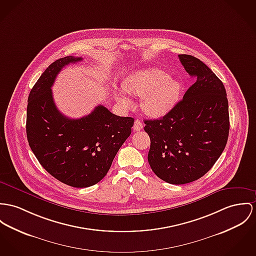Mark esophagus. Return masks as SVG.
Wrapping results in <instances>:
<instances>
[{"instance_id":"1","label":"esophagus","mask_w":256,"mask_h":256,"mask_svg":"<svg viewBox=\"0 0 256 256\" xmlns=\"http://www.w3.org/2000/svg\"><path fill=\"white\" fill-rule=\"evenodd\" d=\"M143 128V124L140 122V120H136V122H134V132H139V130H141Z\"/></svg>"}]
</instances>
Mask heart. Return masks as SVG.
<instances>
[{
    "instance_id": "1",
    "label": "heart",
    "mask_w": 256,
    "mask_h": 256,
    "mask_svg": "<svg viewBox=\"0 0 256 256\" xmlns=\"http://www.w3.org/2000/svg\"><path fill=\"white\" fill-rule=\"evenodd\" d=\"M124 90L132 96H142L141 108L151 117L168 114L177 103L182 86L176 80L160 68H147L132 73L124 82ZM120 101L130 105V100L124 94Z\"/></svg>"
}]
</instances>
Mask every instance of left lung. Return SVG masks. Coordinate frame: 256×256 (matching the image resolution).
Here are the masks:
<instances>
[{
    "label": "left lung",
    "instance_id": "obj_1",
    "mask_svg": "<svg viewBox=\"0 0 256 256\" xmlns=\"http://www.w3.org/2000/svg\"><path fill=\"white\" fill-rule=\"evenodd\" d=\"M178 58L196 82L162 118L144 120L151 140L149 164L158 178L176 185L195 181L214 166L230 128L223 82L200 59Z\"/></svg>",
    "mask_w": 256,
    "mask_h": 256
}]
</instances>
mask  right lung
<instances>
[{"label":"right lung","instance_id":"add662e5","mask_svg":"<svg viewBox=\"0 0 256 256\" xmlns=\"http://www.w3.org/2000/svg\"><path fill=\"white\" fill-rule=\"evenodd\" d=\"M80 60L66 56L44 70L29 94L26 118L29 146L42 166L76 188L92 186L107 174L134 122V118L117 116L103 105L80 118L59 112L52 86L64 66Z\"/></svg>","mask_w":256,"mask_h":256}]
</instances>
